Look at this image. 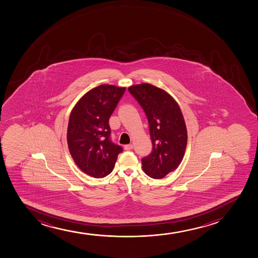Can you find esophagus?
<instances>
[{"instance_id": "esophagus-1", "label": "esophagus", "mask_w": 258, "mask_h": 258, "mask_svg": "<svg viewBox=\"0 0 258 258\" xmlns=\"http://www.w3.org/2000/svg\"><path fill=\"white\" fill-rule=\"evenodd\" d=\"M134 149V145H124V150L125 151H131Z\"/></svg>"}]
</instances>
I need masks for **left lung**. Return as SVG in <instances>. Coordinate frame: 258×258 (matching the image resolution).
I'll return each mask as SVG.
<instances>
[{
    "mask_svg": "<svg viewBox=\"0 0 258 258\" xmlns=\"http://www.w3.org/2000/svg\"><path fill=\"white\" fill-rule=\"evenodd\" d=\"M147 116L152 151L142 159L143 170L153 179H162L181 163L187 142L183 115L171 95L149 83L128 88Z\"/></svg>",
    "mask_w": 258,
    "mask_h": 258,
    "instance_id": "obj_1",
    "label": "left lung"
}]
</instances>
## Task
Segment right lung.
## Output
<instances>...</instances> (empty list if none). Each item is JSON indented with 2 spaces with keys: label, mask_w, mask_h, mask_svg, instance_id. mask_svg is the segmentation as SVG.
Segmentation results:
<instances>
[{
  "label": "right lung",
  "mask_w": 258,
  "mask_h": 258,
  "mask_svg": "<svg viewBox=\"0 0 258 258\" xmlns=\"http://www.w3.org/2000/svg\"><path fill=\"white\" fill-rule=\"evenodd\" d=\"M125 88L102 84L89 90L71 111L67 130L69 151L82 171L103 178L113 171L123 149L110 140V116Z\"/></svg>",
  "instance_id": "right-lung-1"
}]
</instances>
